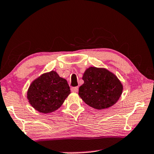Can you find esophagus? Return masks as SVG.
Here are the masks:
<instances>
[{
  "label": "esophagus",
  "instance_id": "34e87169",
  "mask_svg": "<svg viewBox=\"0 0 154 154\" xmlns=\"http://www.w3.org/2000/svg\"><path fill=\"white\" fill-rule=\"evenodd\" d=\"M79 90V87H72L71 88V91L72 92H77Z\"/></svg>",
  "mask_w": 154,
  "mask_h": 154
}]
</instances>
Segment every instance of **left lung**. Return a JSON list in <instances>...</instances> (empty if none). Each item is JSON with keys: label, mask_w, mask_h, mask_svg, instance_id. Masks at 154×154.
<instances>
[{"label": "left lung", "mask_w": 154, "mask_h": 154, "mask_svg": "<svg viewBox=\"0 0 154 154\" xmlns=\"http://www.w3.org/2000/svg\"><path fill=\"white\" fill-rule=\"evenodd\" d=\"M84 84L79 88L81 99L91 107L101 110L119 100L123 85L117 77L105 68L90 67L83 74Z\"/></svg>", "instance_id": "8db88e82"}]
</instances>
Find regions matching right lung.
<instances>
[{
  "instance_id": "obj_1",
  "label": "right lung",
  "mask_w": 154,
  "mask_h": 154,
  "mask_svg": "<svg viewBox=\"0 0 154 154\" xmlns=\"http://www.w3.org/2000/svg\"><path fill=\"white\" fill-rule=\"evenodd\" d=\"M70 94L67 80L55 71L42 74L29 87L27 97L35 109L43 114L58 109Z\"/></svg>"
}]
</instances>
